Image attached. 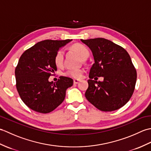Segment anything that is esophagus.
Listing matches in <instances>:
<instances>
[{
	"label": "esophagus",
	"instance_id": "34e87169",
	"mask_svg": "<svg viewBox=\"0 0 151 151\" xmlns=\"http://www.w3.org/2000/svg\"><path fill=\"white\" fill-rule=\"evenodd\" d=\"M81 81V80L79 79H74L73 80V82H74V84H78V83Z\"/></svg>",
	"mask_w": 151,
	"mask_h": 151
}]
</instances>
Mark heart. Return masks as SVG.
Masks as SVG:
<instances>
[{"label":"heart","mask_w":151,"mask_h":151,"mask_svg":"<svg viewBox=\"0 0 151 151\" xmlns=\"http://www.w3.org/2000/svg\"><path fill=\"white\" fill-rule=\"evenodd\" d=\"M73 49L77 52L80 56H81L82 59H87L89 55V52L88 48L84 45L82 44H75L73 46ZM63 57H64V51L63 50L61 49L59 50L56 52L55 57H54V63H55L56 65L58 67H60L62 65L63 62ZM83 74V70L82 69H69L67 70L65 73V75L70 76V77L75 78H81Z\"/></svg>","instance_id":"b5f03b06"}]
</instances>
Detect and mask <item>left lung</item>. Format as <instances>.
<instances>
[{
    "label": "left lung",
    "instance_id": "left-lung-1",
    "mask_svg": "<svg viewBox=\"0 0 151 151\" xmlns=\"http://www.w3.org/2000/svg\"><path fill=\"white\" fill-rule=\"evenodd\" d=\"M81 41L91 49L95 61L89 71L86 99L103 111L123 107L132 97L137 79L136 70L129 53L122 47L104 38ZM96 76H102L104 81L97 82Z\"/></svg>",
    "mask_w": 151,
    "mask_h": 151
}]
</instances>
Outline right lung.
<instances>
[{"instance_id": "add662e5", "label": "right lung", "mask_w": 151, "mask_h": 151, "mask_svg": "<svg viewBox=\"0 0 151 151\" xmlns=\"http://www.w3.org/2000/svg\"><path fill=\"white\" fill-rule=\"evenodd\" d=\"M71 40H47L25 50L15 70L16 88L21 100L34 111L47 114L62 103L72 78L60 76L56 82L49 78L56 71L54 57L60 48Z\"/></svg>"}]
</instances>
